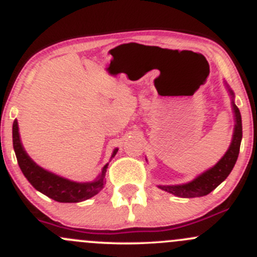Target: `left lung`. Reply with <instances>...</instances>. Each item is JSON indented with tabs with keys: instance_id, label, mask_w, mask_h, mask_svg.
<instances>
[{
	"instance_id": "left-lung-1",
	"label": "left lung",
	"mask_w": 257,
	"mask_h": 257,
	"mask_svg": "<svg viewBox=\"0 0 257 257\" xmlns=\"http://www.w3.org/2000/svg\"><path fill=\"white\" fill-rule=\"evenodd\" d=\"M233 95V92L230 91ZM233 109L235 113V128H234L233 140L230 144L229 149L225 152L221 161L208 170L201 176L197 177L193 182L188 183L184 185H168V187H160L162 190L168 191V193L174 194L179 197H197L204 196L210 194L213 189H216L223 180L229 176L232 172L234 165H235L236 159H238L239 150H240L241 137H243V128H241V115L240 111L235 103L233 102Z\"/></svg>"
}]
</instances>
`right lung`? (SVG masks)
Masks as SVG:
<instances>
[{
  "label": "right lung",
  "mask_w": 257,
  "mask_h": 257,
  "mask_svg": "<svg viewBox=\"0 0 257 257\" xmlns=\"http://www.w3.org/2000/svg\"><path fill=\"white\" fill-rule=\"evenodd\" d=\"M18 131V122L16 119L13 122V148L16 151L17 161L25 178L29 180L30 184L36 190L58 202H80L96 195L102 190L103 184H105L103 178H105L107 165L103 167L101 176L95 182L75 183L62 178L49 171H45L30 159L22 145ZM117 151L115 149L112 157L117 154Z\"/></svg>",
  "instance_id": "1"
}]
</instances>
